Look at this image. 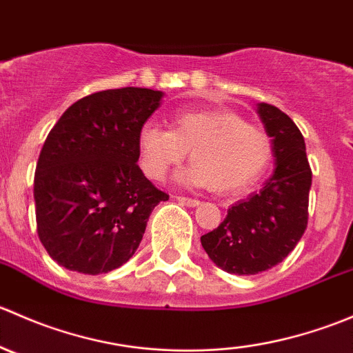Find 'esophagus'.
<instances>
[{
	"mask_svg": "<svg viewBox=\"0 0 353 353\" xmlns=\"http://www.w3.org/2000/svg\"><path fill=\"white\" fill-rule=\"evenodd\" d=\"M176 199H177V201H181V203H183V205H186V206H198V205H199V201H198V199H194V198L176 196Z\"/></svg>",
	"mask_w": 353,
	"mask_h": 353,
	"instance_id": "1",
	"label": "esophagus"
}]
</instances>
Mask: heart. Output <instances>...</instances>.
<instances>
[{
	"mask_svg": "<svg viewBox=\"0 0 353 353\" xmlns=\"http://www.w3.org/2000/svg\"><path fill=\"white\" fill-rule=\"evenodd\" d=\"M138 162L145 176L160 181L184 162V184L210 186L216 194L248 191L272 160V138L263 128L245 123L229 109L181 110L170 117V130L147 124L138 133Z\"/></svg>",
	"mask_w": 353,
	"mask_h": 353,
	"instance_id": "b5f03b06",
	"label": "heart"
}]
</instances>
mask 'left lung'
Wrapping results in <instances>:
<instances>
[{
  "instance_id": "8db88e82",
  "label": "left lung",
  "mask_w": 353,
  "mask_h": 353,
  "mask_svg": "<svg viewBox=\"0 0 353 353\" xmlns=\"http://www.w3.org/2000/svg\"><path fill=\"white\" fill-rule=\"evenodd\" d=\"M258 114L272 138L275 172L259 193L236 203L201 245L216 266L236 275L273 268L294 251L309 216L312 172L304 137L279 108L259 104Z\"/></svg>"
}]
</instances>
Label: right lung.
<instances>
[{"mask_svg":"<svg viewBox=\"0 0 353 353\" xmlns=\"http://www.w3.org/2000/svg\"><path fill=\"white\" fill-rule=\"evenodd\" d=\"M162 92L124 87L70 105L49 131L34 177L37 234L73 272L119 268L141 243L148 216L169 194L138 167V133Z\"/></svg>","mask_w":353,"mask_h":353,"instance_id":"add662e5","label":"right lung"}]
</instances>
